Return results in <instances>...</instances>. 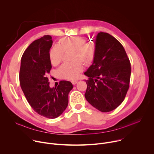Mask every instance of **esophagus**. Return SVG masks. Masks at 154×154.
I'll use <instances>...</instances> for the list:
<instances>
[{
    "instance_id": "34e87169",
    "label": "esophagus",
    "mask_w": 154,
    "mask_h": 154,
    "mask_svg": "<svg viewBox=\"0 0 154 154\" xmlns=\"http://www.w3.org/2000/svg\"><path fill=\"white\" fill-rule=\"evenodd\" d=\"M71 82L73 85H75L78 82V81L77 80H72V81H71Z\"/></svg>"
}]
</instances>
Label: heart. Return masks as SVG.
I'll return each instance as SVG.
<instances>
[{
  "instance_id": "b5f03b06",
  "label": "heart",
  "mask_w": 154,
  "mask_h": 154,
  "mask_svg": "<svg viewBox=\"0 0 154 154\" xmlns=\"http://www.w3.org/2000/svg\"><path fill=\"white\" fill-rule=\"evenodd\" d=\"M72 51L71 63H64L58 70V75L65 79H77L83 69L82 61L86 65L93 61L96 55V47L93 43L87 42L82 37L63 38L59 45L54 46L49 51V59L54 66L58 65L62 60L63 52Z\"/></svg>"
}]
</instances>
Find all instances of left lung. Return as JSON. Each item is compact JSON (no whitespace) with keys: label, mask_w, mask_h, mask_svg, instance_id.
<instances>
[{"label":"left lung","mask_w":154,"mask_h":154,"mask_svg":"<svg viewBox=\"0 0 154 154\" xmlns=\"http://www.w3.org/2000/svg\"><path fill=\"white\" fill-rule=\"evenodd\" d=\"M93 64L84 73L86 100L102 112L116 109L124 100L129 88L131 66L121 44L113 36L100 32L96 41Z\"/></svg>","instance_id":"left-lung-1"}]
</instances>
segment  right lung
I'll list each match as a JSON object with an SVG mask.
<instances>
[{
  "instance_id": "obj_1",
  "label": "right lung",
  "mask_w": 154,
  "mask_h": 154,
  "mask_svg": "<svg viewBox=\"0 0 154 154\" xmlns=\"http://www.w3.org/2000/svg\"><path fill=\"white\" fill-rule=\"evenodd\" d=\"M52 37L45 35L34 41L21 58L20 85L31 107L39 115L49 119L60 116L68 105L71 82L61 80L57 87L49 86L47 77L52 68L49 51Z\"/></svg>"
}]
</instances>
